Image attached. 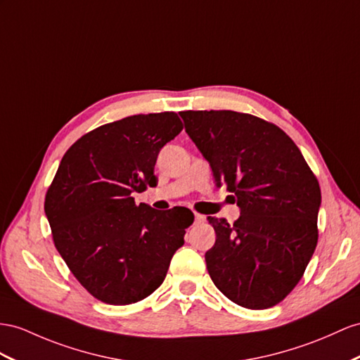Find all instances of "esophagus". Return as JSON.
Wrapping results in <instances>:
<instances>
[{"instance_id": "esophagus-1", "label": "esophagus", "mask_w": 360, "mask_h": 360, "mask_svg": "<svg viewBox=\"0 0 360 360\" xmlns=\"http://www.w3.org/2000/svg\"><path fill=\"white\" fill-rule=\"evenodd\" d=\"M195 222L196 224H204L205 222V216H202L199 213H195Z\"/></svg>"}]
</instances>
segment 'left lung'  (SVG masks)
I'll list each match as a JSON object with an SVG mask.
<instances>
[{
	"mask_svg": "<svg viewBox=\"0 0 360 360\" xmlns=\"http://www.w3.org/2000/svg\"><path fill=\"white\" fill-rule=\"evenodd\" d=\"M179 114L216 186H226L240 208L233 225L208 216L216 231L205 254L211 280L238 306L269 309L293 290L315 252L319 182L278 126L234 110Z\"/></svg>",
	"mask_w": 360,
	"mask_h": 360,
	"instance_id": "left-lung-1",
	"label": "left lung"
}]
</instances>
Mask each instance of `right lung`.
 <instances>
[{
	"label": "right lung",
	"instance_id": "right-lung-1",
	"mask_svg": "<svg viewBox=\"0 0 360 360\" xmlns=\"http://www.w3.org/2000/svg\"><path fill=\"white\" fill-rule=\"evenodd\" d=\"M174 112L140 114L100 126L72 144L45 195L53 242L92 297L126 306L162 284L195 214L186 207L136 205L155 187V162L182 131Z\"/></svg>",
	"mask_w": 360,
	"mask_h": 360
}]
</instances>
